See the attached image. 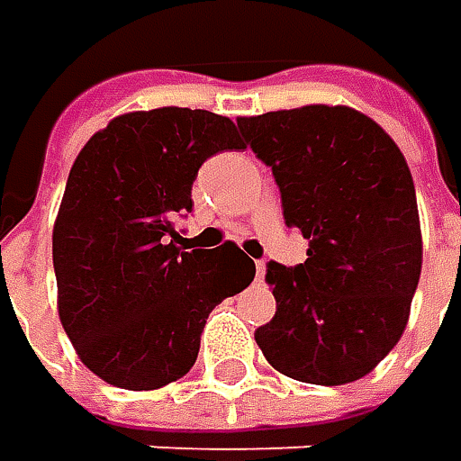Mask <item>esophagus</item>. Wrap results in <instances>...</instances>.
I'll return each instance as SVG.
<instances>
[{
	"label": "esophagus",
	"mask_w": 461,
	"mask_h": 461,
	"mask_svg": "<svg viewBox=\"0 0 461 461\" xmlns=\"http://www.w3.org/2000/svg\"><path fill=\"white\" fill-rule=\"evenodd\" d=\"M264 275H267V264H264V261H257V279H258V282H264Z\"/></svg>",
	"instance_id": "34e87169"
}]
</instances>
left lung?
<instances>
[{
  "mask_svg": "<svg viewBox=\"0 0 461 461\" xmlns=\"http://www.w3.org/2000/svg\"><path fill=\"white\" fill-rule=\"evenodd\" d=\"M239 128L275 174L287 228L308 239L305 264H267L276 312L257 328L258 348L293 380H362L400 341L420 276L405 156L372 117L344 104L239 117Z\"/></svg>",
  "mask_w": 461,
  "mask_h": 461,
  "instance_id": "left-lung-1",
  "label": "left lung"
}]
</instances>
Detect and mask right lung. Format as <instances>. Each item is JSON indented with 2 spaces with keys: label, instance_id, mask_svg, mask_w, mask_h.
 <instances>
[{
  "label": "right lung",
  "instance_id": "1",
  "mask_svg": "<svg viewBox=\"0 0 461 461\" xmlns=\"http://www.w3.org/2000/svg\"><path fill=\"white\" fill-rule=\"evenodd\" d=\"M246 149L233 120L189 107L128 113L81 149L53 225L59 318L79 359L122 390L185 377L207 315L257 267L236 243L179 246L192 182L210 156Z\"/></svg>",
  "mask_w": 461,
  "mask_h": 461
}]
</instances>
